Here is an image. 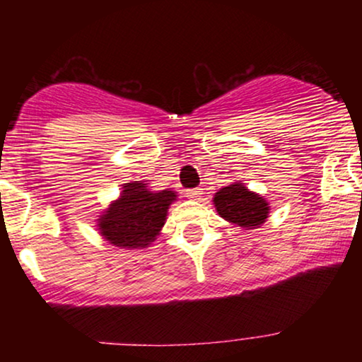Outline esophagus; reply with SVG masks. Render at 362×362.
<instances>
[{
  "label": "esophagus",
  "instance_id": "1",
  "mask_svg": "<svg viewBox=\"0 0 362 362\" xmlns=\"http://www.w3.org/2000/svg\"><path fill=\"white\" fill-rule=\"evenodd\" d=\"M201 194H202V189H201V187H195V189H189V190H185V195H187V197H190V199L201 197Z\"/></svg>",
  "mask_w": 362,
  "mask_h": 362
}]
</instances>
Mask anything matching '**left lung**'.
Wrapping results in <instances>:
<instances>
[{
	"label": "left lung",
	"mask_w": 362,
	"mask_h": 362,
	"mask_svg": "<svg viewBox=\"0 0 362 362\" xmlns=\"http://www.w3.org/2000/svg\"><path fill=\"white\" fill-rule=\"evenodd\" d=\"M214 206L221 218L243 228H259L269 214L267 202L242 184L223 187L214 195Z\"/></svg>",
	"instance_id": "left-lung-1"
}]
</instances>
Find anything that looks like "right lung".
Listing matches in <instances>:
<instances>
[{
    "instance_id": "add662e5",
    "label": "right lung",
    "mask_w": 362,
    "mask_h": 362,
    "mask_svg": "<svg viewBox=\"0 0 362 362\" xmlns=\"http://www.w3.org/2000/svg\"><path fill=\"white\" fill-rule=\"evenodd\" d=\"M175 197L173 190L151 192L143 182L126 184L119 201L98 219L100 235L115 247H148L160 233Z\"/></svg>"
}]
</instances>
